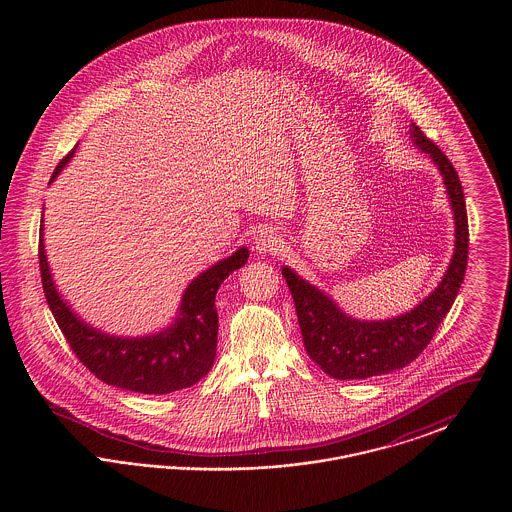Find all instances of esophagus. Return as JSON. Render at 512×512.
I'll list each match as a JSON object with an SVG mask.
<instances>
[{
	"mask_svg": "<svg viewBox=\"0 0 512 512\" xmlns=\"http://www.w3.org/2000/svg\"><path fill=\"white\" fill-rule=\"evenodd\" d=\"M253 247H255V251H257L259 255H276V253L282 251L284 242H282L276 234L265 230V232H261V234L255 238Z\"/></svg>",
	"mask_w": 512,
	"mask_h": 512,
	"instance_id": "1",
	"label": "esophagus"
}]
</instances>
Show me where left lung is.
I'll return each mask as SVG.
<instances>
[{
  "instance_id": "8db88e82",
  "label": "left lung",
  "mask_w": 512,
  "mask_h": 512,
  "mask_svg": "<svg viewBox=\"0 0 512 512\" xmlns=\"http://www.w3.org/2000/svg\"><path fill=\"white\" fill-rule=\"evenodd\" d=\"M411 138L414 146L428 153L441 172L455 219V251L438 288L409 313L386 320H359L345 315L330 295L303 280L295 270L282 268L307 355L328 376L338 380H365L413 363L434 338L463 284L468 259V219L459 174L447 155L414 122Z\"/></svg>"
}]
</instances>
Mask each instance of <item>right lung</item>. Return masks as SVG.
<instances>
[{
    "mask_svg": "<svg viewBox=\"0 0 512 512\" xmlns=\"http://www.w3.org/2000/svg\"><path fill=\"white\" fill-rule=\"evenodd\" d=\"M74 151L76 147L61 159L49 184L73 159ZM38 255L49 309L78 361L109 386L136 393L165 395L194 386L211 370L219 334L215 297L224 278L247 263L249 251L247 247H240L230 257L195 276L182 295L178 317L171 326L140 338L105 334L74 313L53 284L44 247V224L40 228Z\"/></svg>",
    "mask_w": 512,
    "mask_h": 512,
    "instance_id": "1",
    "label": "right lung"
}]
</instances>
